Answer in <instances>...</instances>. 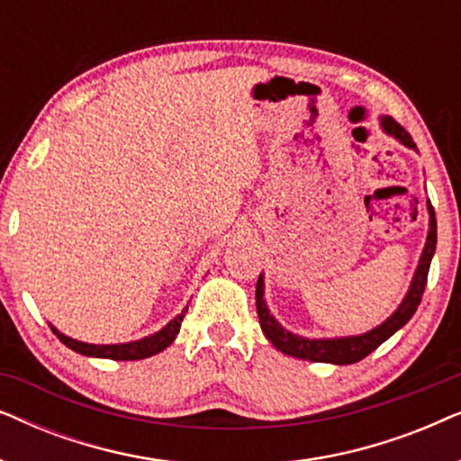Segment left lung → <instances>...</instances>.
Masks as SVG:
<instances>
[{"label":"left lung","mask_w":461,"mask_h":461,"mask_svg":"<svg viewBox=\"0 0 461 461\" xmlns=\"http://www.w3.org/2000/svg\"><path fill=\"white\" fill-rule=\"evenodd\" d=\"M380 125L388 136H393L394 140H399L402 147L418 150L413 138L409 136L393 117H380ZM426 207H428V216H430L428 218V235H426L424 249H421V256L418 260V267H415L413 279L409 283L405 298H402L401 304L396 306V311L390 314L384 323L365 333H358V336H342V338L298 336V333L285 330V327H283L279 321L270 314L267 300H264V275H260V279H258V285H256V311H258V319H260V327L268 342L273 344L276 350L285 352L289 357L302 358V361L331 363V365H352L361 361V358L367 357L369 352H374L382 342H386L393 333L399 331L401 327L413 317L421 302V294H424L426 289L428 268H430L434 249H437V218H434L430 201H426Z\"/></svg>","instance_id":"obj_1"}]
</instances>
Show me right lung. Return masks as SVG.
Returning <instances> with one entry per match:
<instances>
[{
  "label": "right lung",
  "mask_w": 461,
  "mask_h": 461,
  "mask_svg": "<svg viewBox=\"0 0 461 461\" xmlns=\"http://www.w3.org/2000/svg\"><path fill=\"white\" fill-rule=\"evenodd\" d=\"M186 311H188V306L180 314H176V317L169 321L167 325H163L159 331L150 333V336H144L140 339L123 342V344H87V342H79V339L65 336V333L56 330L52 323H50V330L56 333V338H59L62 344L68 346V348L79 352V355H84V357L113 358V361H138V358L159 355L161 350H166L167 346L174 342L176 336H178L182 319H185Z\"/></svg>",
  "instance_id": "obj_1"
}]
</instances>
